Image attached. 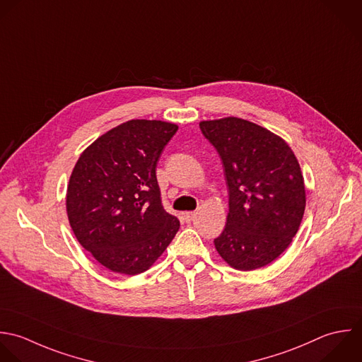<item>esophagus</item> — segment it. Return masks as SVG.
Returning a JSON list of instances; mask_svg holds the SVG:
<instances>
[{"mask_svg":"<svg viewBox=\"0 0 362 362\" xmlns=\"http://www.w3.org/2000/svg\"><path fill=\"white\" fill-rule=\"evenodd\" d=\"M194 216H196V213H194V211H185V213H183V218H185V221H186V223L192 221Z\"/></svg>","mask_w":362,"mask_h":362,"instance_id":"esophagus-1","label":"esophagus"}]
</instances>
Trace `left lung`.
<instances>
[{
    "mask_svg": "<svg viewBox=\"0 0 362 362\" xmlns=\"http://www.w3.org/2000/svg\"><path fill=\"white\" fill-rule=\"evenodd\" d=\"M217 149L228 187V216L214 240L234 269L254 271L275 261L292 243L306 209L300 165L275 132L238 117L200 121Z\"/></svg>",
    "mask_w": 362,
    "mask_h": 362,
    "instance_id": "1",
    "label": "left lung"
}]
</instances>
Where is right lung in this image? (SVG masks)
Masks as SVG:
<instances>
[{"mask_svg": "<svg viewBox=\"0 0 362 362\" xmlns=\"http://www.w3.org/2000/svg\"><path fill=\"white\" fill-rule=\"evenodd\" d=\"M177 125L131 119L90 144L66 192L69 224L80 245L104 268L124 275L148 271L180 223L160 203L156 162Z\"/></svg>", "mask_w": 362, "mask_h": 362, "instance_id": "1", "label": "right lung"}]
</instances>
